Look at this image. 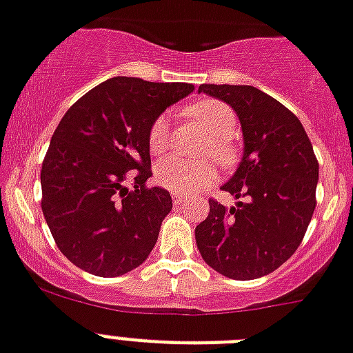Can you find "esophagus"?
<instances>
[{
  "mask_svg": "<svg viewBox=\"0 0 353 353\" xmlns=\"http://www.w3.org/2000/svg\"><path fill=\"white\" fill-rule=\"evenodd\" d=\"M172 201H174V204H181L186 201V195L183 194H172Z\"/></svg>",
  "mask_w": 353,
  "mask_h": 353,
  "instance_id": "34e87169",
  "label": "esophagus"
}]
</instances>
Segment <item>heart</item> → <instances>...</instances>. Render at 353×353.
<instances>
[{"label":"heart","instance_id":"1","mask_svg":"<svg viewBox=\"0 0 353 353\" xmlns=\"http://www.w3.org/2000/svg\"><path fill=\"white\" fill-rule=\"evenodd\" d=\"M185 114L195 120L208 132V138L201 145V154L212 156L219 165H230L236 158V147L232 134L236 125V114L228 103L221 100H199L185 109ZM149 149L152 154H163L170 143V120L159 114L149 127ZM156 181L172 192L192 194L215 179V167L212 163L185 161V159L167 158L154 168Z\"/></svg>","mask_w":353,"mask_h":353}]
</instances>
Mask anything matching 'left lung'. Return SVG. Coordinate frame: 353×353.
I'll return each instance as SVG.
<instances>
[{"label": "left lung", "instance_id": "left-lung-1", "mask_svg": "<svg viewBox=\"0 0 353 353\" xmlns=\"http://www.w3.org/2000/svg\"><path fill=\"white\" fill-rule=\"evenodd\" d=\"M199 91L230 103L241 120L244 156L222 190L245 201L226 210L210 199L195 242L224 276H265L294 254L312 219L319 177L312 143L294 112L253 85L203 84Z\"/></svg>", "mask_w": 353, "mask_h": 353}]
</instances>
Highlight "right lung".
<instances>
[{"mask_svg":"<svg viewBox=\"0 0 353 353\" xmlns=\"http://www.w3.org/2000/svg\"><path fill=\"white\" fill-rule=\"evenodd\" d=\"M192 91L186 82L114 77L59 121L41 168V208L57 248L77 268L112 278L147 260L172 210L170 194L147 185L149 127Z\"/></svg>","mask_w":353,"mask_h":353,"instance_id":"right-lung-1","label":"right lung"}]
</instances>
